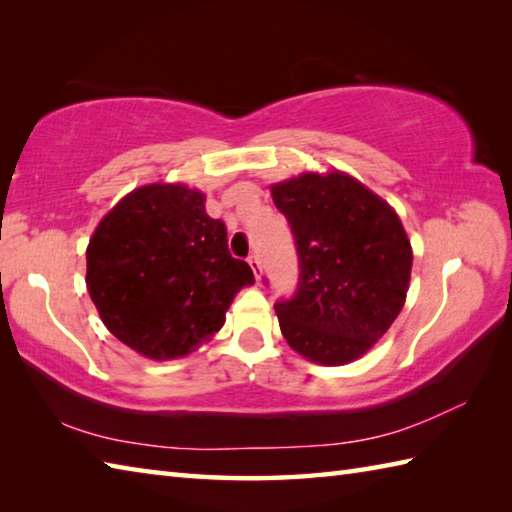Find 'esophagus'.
Segmentation results:
<instances>
[{
  "mask_svg": "<svg viewBox=\"0 0 512 512\" xmlns=\"http://www.w3.org/2000/svg\"><path fill=\"white\" fill-rule=\"evenodd\" d=\"M248 264H250V268H253L255 279H262V266H259L257 255H250V257H248Z\"/></svg>",
  "mask_w": 512,
  "mask_h": 512,
  "instance_id": "34e87169",
  "label": "esophagus"
}]
</instances>
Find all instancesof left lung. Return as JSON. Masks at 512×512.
Masks as SVG:
<instances>
[{
    "instance_id": "obj_1",
    "label": "left lung",
    "mask_w": 512,
    "mask_h": 512,
    "mask_svg": "<svg viewBox=\"0 0 512 512\" xmlns=\"http://www.w3.org/2000/svg\"><path fill=\"white\" fill-rule=\"evenodd\" d=\"M299 255L295 295L275 303L292 350L319 365L361 358L405 306L411 244L400 217L343 171L273 184Z\"/></svg>"
}]
</instances>
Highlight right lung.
Listing matches in <instances>:
<instances>
[{
  "instance_id": "add662e5",
  "label": "right lung",
  "mask_w": 512,
  "mask_h": 512,
  "mask_svg": "<svg viewBox=\"0 0 512 512\" xmlns=\"http://www.w3.org/2000/svg\"><path fill=\"white\" fill-rule=\"evenodd\" d=\"M85 284L105 328L154 361L198 350L253 270L228 253L226 226L204 193L145 184L107 213L90 239Z\"/></svg>"
}]
</instances>
